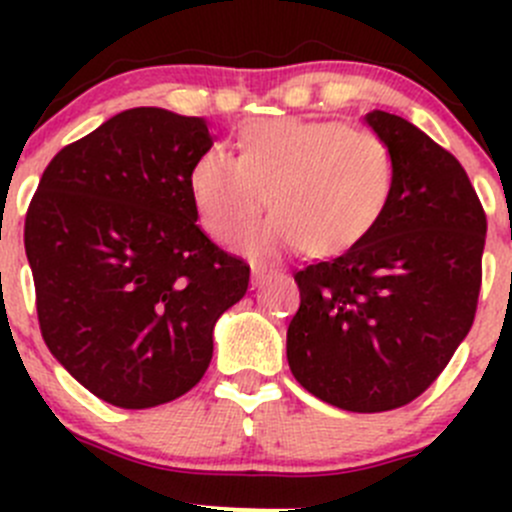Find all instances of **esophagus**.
I'll return each mask as SVG.
<instances>
[{
	"label": "esophagus",
	"mask_w": 512,
	"mask_h": 512,
	"mask_svg": "<svg viewBox=\"0 0 512 512\" xmlns=\"http://www.w3.org/2000/svg\"><path fill=\"white\" fill-rule=\"evenodd\" d=\"M275 275L277 272L270 270V267H265V265L252 267V282H255V285H262V282L270 280V277H275Z\"/></svg>",
	"instance_id": "esophagus-1"
}]
</instances>
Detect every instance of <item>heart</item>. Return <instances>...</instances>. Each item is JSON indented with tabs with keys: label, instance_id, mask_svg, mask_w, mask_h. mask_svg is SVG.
Returning a JSON list of instances; mask_svg holds the SVG:
<instances>
[{
	"label": "heart",
	"instance_id": "obj_1",
	"mask_svg": "<svg viewBox=\"0 0 512 512\" xmlns=\"http://www.w3.org/2000/svg\"><path fill=\"white\" fill-rule=\"evenodd\" d=\"M396 183L389 143L374 131L324 118H255L237 131V156L210 148L188 175L203 230L230 245L265 205L275 213L242 240L250 255L312 247L339 255L359 245L386 213Z\"/></svg>",
	"mask_w": 512,
	"mask_h": 512
}]
</instances>
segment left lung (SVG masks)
Wrapping results in <instances>:
<instances>
[{
	"instance_id": "1",
	"label": "left lung",
	"mask_w": 512,
	"mask_h": 512,
	"mask_svg": "<svg viewBox=\"0 0 512 512\" xmlns=\"http://www.w3.org/2000/svg\"><path fill=\"white\" fill-rule=\"evenodd\" d=\"M366 123L394 153V193L359 245L294 272L287 361L317 399L379 414L418 399L471 332L488 220L453 153L394 113Z\"/></svg>"
}]
</instances>
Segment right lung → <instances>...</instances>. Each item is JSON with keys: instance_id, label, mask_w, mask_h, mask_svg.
Segmentation results:
<instances>
[{"instance_id": "add662e5", "label": "right lung", "mask_w": 512, "mask_h": 512, "mask_svg": "<svg viewBox=\"0 0 512 512\" xmlns=\"http://www.w3.org/2000/svg\"><path fill=\"white\" fill-rule=\"evenodd\" d=\"M203 118L131 108L46 165L24 247L41 337L81 386L121 409L168 404L203 379L213 327L250 265L195 225L188 175Z\"/></svg>"}]
</instances>
